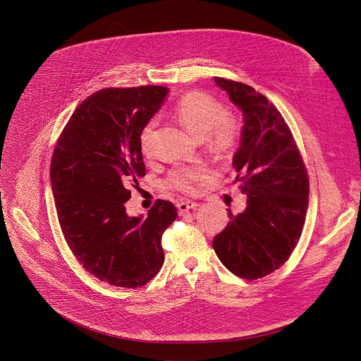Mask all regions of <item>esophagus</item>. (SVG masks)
I'll return each instance as SVG.
<instances>
[{"label": "esophagus", "mask_w": 361, "mask_h": 361, "mask_svg": "<svg viewBox=\"0 0 361 361\" xmlns=\"http://www.w3.org/2000/svg\"><path fill=\"white\" fill-rule=\"evenodd\" d=\"M176 207H178L179 212H180V214H183V212H186V211H190V209L197 208V207H199V203L192 202V200H186V202H180V203H178Z\"/></svg>", "instance_id": "34e87169"}]
</instances>
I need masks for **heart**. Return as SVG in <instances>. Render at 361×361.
I'll return each instance as SVG.
<instances>
[{
	"label": "heart",
	"mask_w": 361,
	"mask_h": 361,
	"mask_svg": "<svg viewBox=\"0 0 361 361\" xmlns=\"http://www.w3.org/2000/svg\"><path fill=\"white\" fill-rule=\"evenodd\" d=\"M175 115L178 121L197 139H203L212 153L228 154L239 139V123L226 115V109L212 96L202 92H190L176 103ZM155 121L147 122L139 135L140 150L145 155L153 153ZM207 175L204 166H182L175 169L166 183L168 186L193 192L197 182Z\"/></svg>",
	"instance_id": "obj_1"
}]
</instances>
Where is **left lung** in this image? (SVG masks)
Here are the masks:
<instances>
[{
  "label": "left lung",
  "mask_w": 361,
  "mask_h": 361,
  "mask_svg": "<svg viewBox=\"0 0 361 361\" xmlns=\"http://www.w3.org/2000/svg\"><path fill=\"white\" fill-rule=\"evenodd\" d=\"M214 80L243 114L232 165L247 202L238 215L228 209L229 222L212 247L232 274L258 279L290 257L300 239L309 176L289 126L267 97L240 82Z\"/></svg>",
  "instance_id": "8db88e82"
}]
</instances>
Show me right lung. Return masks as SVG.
<instances>
[{
  "mask_svg": "<svg viewBox=\"0 0 361 361\" xmlns=\"http://www.w3.org/2000/svg\"><path fill=\"white\" fill-rule=\"evenodd\" d=\"M169 89H103L80 104L55 146L52 195L63 238L92 275L119 288L152 281L164 262L161 238L176 207L157 200L130 216V188L146 175L139 135Z\"/></svg>",
  "mask_w": 361,
  "mask_h": 361,
  "instance_id": "1",
  "label": "right lung"
}]
</instances>
